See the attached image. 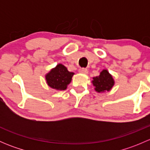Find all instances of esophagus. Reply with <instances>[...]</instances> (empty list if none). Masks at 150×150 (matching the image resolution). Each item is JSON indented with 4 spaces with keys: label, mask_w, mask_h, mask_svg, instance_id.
Listing matches in <instances>:
<instances>
[{
    "label": "esophagus",
    "mask_w": 150,
    "mask_h": 150,
    "mask_svg": "<svg viewBox=\"0 0 150 150\" xmlns=\"http://www.w3.org/2000/svg\"><path fill=\"white\" fill-rule=\"evenodd\" d=\"M78 71H79V72H81V73H88V69H86V68H80Z\"/></svg>",
    "instance_id": "obj_1"
}]
</instances>
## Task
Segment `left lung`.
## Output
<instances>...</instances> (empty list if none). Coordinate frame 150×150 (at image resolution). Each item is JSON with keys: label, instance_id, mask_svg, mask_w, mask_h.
Wrapping results in <instances>:
<instances>
[{"label": "left lung", "instance_id": "1", "mask_svg": "<svg viewBox=\"0 0 150 150\" xmlns=\"http://www.w3.org/2000/svg\"><path fill=\"white\" fill-rule=\"evenodd\" d=\"M92 83L93 86H95V91L101 93L106 91H110V89L114 86L115 81L112 76L109 73L107 69H103L99 76L94 77L93 78Z\"/></svg>", "mask_w": 150, "mask_h": 150}]
</instances>
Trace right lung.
I'll use <instances>...</instances> for the list:
<instances>
[{"label": "right lung", "mask_w": 150, "mask_h": 150, "mask_svg": "<svg viewBox=\"0 0 150 150\" xmlns=\"http://www.w3.org/2000/svg\"><path fill=\"white\" fill-rule=\"evenodd\" d=\"M74 72H69L66 67L59 64L46 75V83L52 88L59 91L65 90L70 83Z\"/></svg>", "instance_id": "obj_1"}]
</instances>
